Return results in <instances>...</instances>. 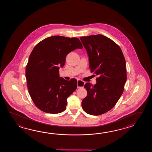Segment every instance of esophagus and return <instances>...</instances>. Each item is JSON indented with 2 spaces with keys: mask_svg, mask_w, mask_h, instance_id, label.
<instances>
[{
  "mask_svg": "<svg viewBox=\"0 0 152 152\" xmlns=\"http://www.w3.org/2000/svg\"><path fill=\"white\" fill-rule=\"evenodd\" d=\"M77 88H81L83 87L85 84V83L84 81L80 80H77Z\"/></svg>",
  "mask_w": 152,
  "mask_h": 152,
  "instance_id": "obj_1",
  "label": "esophagus"
}]
</instances>
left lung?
<instances>
[{"mask_svg":"<svg viewBox=\"0 0 152 152\" xmlns=\"http://www.w3.org/2000/svg\"><path fill=\"white\" fill-rule=\"evenodd\" d=\"M80 39L87 50L91 72L98 76L96 84L85 85L87 95L82 107L88 114L98 116L113 109L123 94L126 60L119 45L106 36L99 34Z\"/></svg>","mask_w":152,"mask_h":152,"instance_id":"left-lung-1","label":"left lung"}]
</instances>
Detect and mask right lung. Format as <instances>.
I'll list each match as a JSON object with an SVG mask.
<instances>
[{
	"mask_svg": "<svg viewBox=\"0 0 152 152\" xmlns=\"http://www.w3.org/2000/svg\"><path fill=\"white\" fill-rule=\"evenodd\" d=\"M83 48L77 38L53 36L33 49L26 66V79L29 94L39 110L49 113L65 111L67 98L77 89V80L60 77L59 67L65 65L69 53Z\"/></svg>",
	"mask_w": 152,
	"mask_h": 152,
	"instance_id": "right-lung-1",
	"label": "right lung"
}]
</instances>
